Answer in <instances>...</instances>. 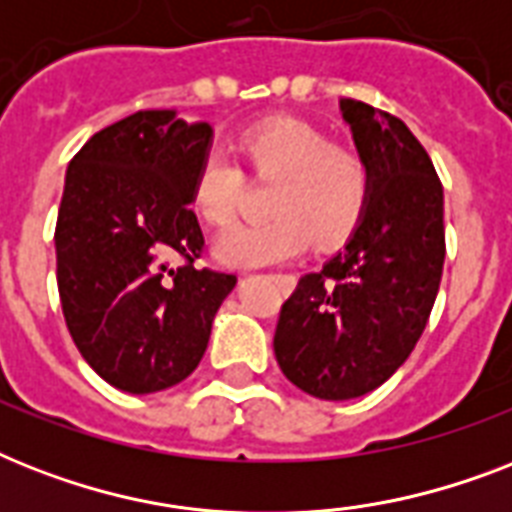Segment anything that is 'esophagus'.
<instances>
[{"label": "esophagus", "instance_id": "esophagus-1", "mask_svg": "<svg viewBox=\"0 0 512 512\" xmlns=\"http://www.w3.org/2000/svg\"><path fill=\"white\" fill-rule=\"evenodd\" d=\"M279 281L281 284H284V287H292V284H295V276H279Z\"/></svg>", "mask_w": 512, "mask_h": 512}]
</instances>
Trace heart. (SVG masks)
Returning <instances> with one entry per match:
<instances>
[{
	"label": "heart",
	"mask_w": 512,
	"mask_h": 512,
	"mask_svg": "<svg viewBox=\"0 0 512 512\" xmlns=\"http://www.w3.org/2000/svg\"><path fill=\"white\" fill-rule=\"evenodd\" d=\"M239 151L252 175L276 180L268 201L273 220L236 225L215 244L228 268H263L308 247H337L356 231L372 199V167L356 151L297 119H271L247 130ZM244 175L220 151L204 156L191 204L204 223L223 228L239 207Z\"/></svg>",
	"instance_id": "b5f03b06"
}]
</instances>
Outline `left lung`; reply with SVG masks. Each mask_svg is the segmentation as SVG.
Listing matches in <instances>:
<instances>
[{
	"instance_id": "8db88e82",
	"label": "left lung",
	"mask_w": 512,
	"mask_h": 512,
	"mask_svg": "<svg viewBox=\"0 0 512 512\" xmlns=\"http://www.w3.org/2000/svg\"><path fill=\"white\" fill-rule=\"evenodd\" d=\"M356 151L372 167V199L345 247L305 273L281 305L273 350L308 396L372 393L404 364L436 303L444 271V188L401 119L340 100Z\"/></svg>"
}]
</instances>
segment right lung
I'll use <instances>...</instances> for the list:
<instances>
[{
  "label": "right lung",
  "mask_w": 512,
  "mask_h": 512,
  "mask_svg": "<svg viewBox=\"0 0 512 512\" xmlns=\"http://www.w3.org/2000/svg\"><path fill=\"white\" fill-rule=\"evenodd\" d=\"M209 146V124L138 111L68 164L55 228L63 316L84 361L124 393L183 382L236 287L231 273L193 265L204 236L191 191Z\"/></svg>",
  "instance_id": "obj_1"
}]
</instances>
